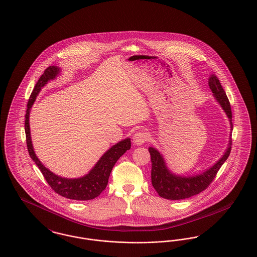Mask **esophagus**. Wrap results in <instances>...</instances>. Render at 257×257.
<instances>
[{
  "label": "esophagus",
  "instance_id": "1",
  "mask_svg": "<svg viewBox=\"0 0 257 257\" xmlns=\"http://www.w3.org/2000/svg\"><path fill=\"white\" fill-rule=\"evenodd\" d=\"M149 138H150L149 133L142 130V131H138L136 134L134 135L133 141H134L136 146H142L149 140Z\"/></svg>",
  "mask_w": 257,
  "mask_h": 257
}]
</instances>
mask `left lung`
<instances>
[{"label":"left lung","instance_id":"1","mask_svg":"<svg viewBox=\"0 0 257 257\" xmlns=\"http://www.w3.org/2000/svg\"><path fill=\"white\" fill-rule=\"evenodd\" d=\"M209 86L213 97L225 111L227 117L230 121V128L232 131L233 124L231 106L226 93L222 88L216 76L211 75L210 76ZM231 145L232 142L230 139L224 154L213 166L207 169L205 172L199 175L190 177H182L172 173L166 166L162 154L154 148H150L149 151L151 153V183L154 189L157 191L159 196L168 200H182L199 194L211 184L220 167L226 161L231 152Z\"/></svg>","mask_w":257,"mask_h":257}]
</instances>
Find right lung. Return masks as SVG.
I'll return each mask as SVG.
<instances>
[{
	"mask_svg": "<svg viewBox=\"0 0 257 257\" xmlns=\"http://www.w3.org/2000/svg\"><path fill=\"white\" fill-rule=\"evenodd\" d=\"M60 68L56 66H49L42 76L39 78L34 90L31 94L25 115V134L27 148L31 158L34 160L36 165L39 167V169L43 173L47 183L57 194L68 199L77 201L92 200L99 196L102 193V191L106 188L112 168L121 156L128 150H130L131 141L129 138H127L125 140H122L116 145L112 146L108 151L104 153V155L99 159L95 166L91 169L90 172L81 178H62L53 174L51 171H49L47 168L44 166L40 159L37 157L32 145L29 115L31 107L36 101V98L40 91L42 90V88L49 80H52L58 76L60 74Z\"/></svg>",
	"mask_w": 257,
	"mask_h": 257,
	"instance_id": "add662e5",
	"label": "right lung"
}]
</instances>
